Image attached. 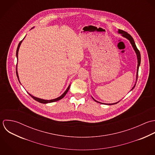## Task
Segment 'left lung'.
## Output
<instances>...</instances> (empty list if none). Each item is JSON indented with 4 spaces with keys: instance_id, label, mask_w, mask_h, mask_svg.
<instances>
[{
    "instance_id": "8db88e82",
    "label": "left lung",
    "mask_w": 155,
    "mask_h": 155,
    "mask_svg": "<svg viewBox=\"0 0 155 155\" xmlns=\"http://www.w3.org/2000/svg\"><path fill=\"white\" fill-rule=\"evenodd\" d=\"M118 32L119 34H121V35H122L123 37H124L126 38L127 39H128V40H129V41L130 42V43H131V45H132V47H133V48H134V51H135V53H136V54H137V59H138L137 72V78H137V79H136V82H137V79H138V70H139V67H140V63H141V54H140V52L139 51V50L137 49V46H136V45H135V41H134V40L133 38L132 37V36H131L130 34H129L127 32H125V31H123V30H121V29H118ZM136 83H137V82H135V85L134 86V87L132 88V90H132L135 88V85H136ZM131 90H130V91H131ZM94 101H95L96 102H98V103H102V104H104V103H101V102H97V101H96V100H94ZM119 102H120V101H119ZM118 102H116V103H109V104L106 103V104L111 105V104H116V103H117Z\"/></svg>"
}]
</instances>
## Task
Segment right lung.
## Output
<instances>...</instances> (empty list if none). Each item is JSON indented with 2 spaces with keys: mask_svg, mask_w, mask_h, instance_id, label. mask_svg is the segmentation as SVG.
<instances>
[{
  "mask_svg": "<svg viewBox=\"0 0 155 155\" xmlns=\"http://www.w3.org/2000/svg\"><path fill=\"white\" fill-rule=\"evenodd\" d=\"M22 41L23 40H21L20 43H19V44H18V47H17V51H16V56H17V58L18 59V50H19V48H20V45L21 44V42H22ZM17 66H16V74H17V78H18V80L19 81V78H18V73H17ZM19 82H20V81H19ZM70 85L68 86V87L67 88V89L66 90V91L61 96H59V97H58V98H56V99H52V100H44V99H40V98H37V97H34V96H33L32 95H31V94H30L29 93V94L34 99V100H35L36 101H37V102H40V103H52V102H56V101H59V100H61V99H62L65 96V94L67 93V92H68V91L69 90V88H70Z\"/></svg>",
  "mask_w": 155,
  "mask_h": 155,
  "instance_id": "obj_1",
  "label": "right lung"
}]
</instances>
